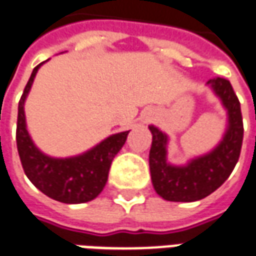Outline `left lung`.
Returning <instances> with one entry per match:
<instances>
[{"label": "left lung", "mask_w": 256, "mask_h": 256, "mask_svg": "<svg viewBox=\"0 0 256 256\" xmlns=\"http://www.w3.org/2000/svg\"><path fill=\"white\" fill-rule=\"evenodd\" d=\"M206 86L219 98L228 116L224 134L214 150L184 165H173L168 160L169 136L154 124L148 126L152 134L151 180L156 194L166 201L194 202L208 196L228 180L240 156L244 136L240 101L226 78H210Z\"/></svg>", "instance_id": "obj_1"}]
</instances>
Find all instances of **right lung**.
Masks as SVG:
<instances>
[{
  "label": "right lung",
  "instance_id": "1",
  "mask_svg": "<svg viewBox=\"0 0 256 256\" xmlns=\"http://www.w3.org/2000/svg\"><path fill=\"white\" fill-rule=\"evenodd\" d=\"M42 64L44 62L33 69L18 106L16 144L23 170L42 194L55 201L64 204L88 202L104 190L110 164L124 146L130 130L112 134L88 151L69 158H54L42 152L28 134L24 115V101Z\"/></svg>",
  "mask_w": 256,
  "mask_h": 256
}]
</instances>
